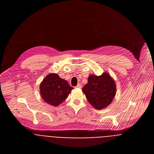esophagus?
<instances>
[{
	"instance_id": "obj_1",
	"label": "esophagus",
	"mask_w": 154,
	"mask_h": 154,
	"mask_svg": "<svg viewBox=\"0 0 154 154\" xmlns=\"http://www.w3.org/2000/svg\"><path fill=\"white\" fill-rule=\"evenodd\" d=\"M81 87H82V86H81V84H78V85H77V86H76V88H81Z\"/></svg>"
}]
</instances>
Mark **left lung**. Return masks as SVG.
I'll use <instances>...</instances> for the list:
<instances>
[{
	"mask_svg": "<svg viewBox=\"0 0 154 154\" xmlns=\"http://www.w3.org/2000/svg\"><path fill=\"white\" fill-rule=\"evenodd\" d=\"M82 90L95 109H102L112 102L116 94V85L110 75L104 72L100 76L89 75L88 84Z\"/></svg>",
	"mask_w": 154,
	"mask_h": 154,
	"instance_id": "left-lung-1",
	"label": "left lung"
}]
</instances>
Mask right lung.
<instances>
[{"instance_id": "add662e5", "label": "right lung", "mask_w": 154, "mask_h": 154, "mask_svg": "<svg viewBox=\"0 0 154 154\" xmlns=\"http://www.w3.org/2000/svg\"><path fill=\"white\" fill-rule=\"evenodd\" d=\"M73 88L68 82L60 78L57 73L47 75L40 85V92L42 99L51 105L57 106L68 97Z\"/></svg>"}]
</instances>
